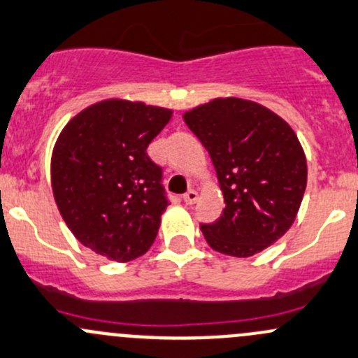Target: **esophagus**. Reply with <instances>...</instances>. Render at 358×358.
<instances>
[{"label":"esophagus","instance_id":"1","mask_svg":"<svg viewBox=\"0 0 358 358\" xmlns=\"http://www.w3.org/2000/svg\"><path fill=\"white\" fill-rule=\"evenodd\" d=\"M197 199H199V194L195 190H189L185 195H183V201H185V204H189V206L195 204V202H197Z\"/></svg>","mask_w":358,"mask_h":358}]
</instances>
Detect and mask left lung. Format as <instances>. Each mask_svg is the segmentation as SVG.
Instances as JSON below:
<instances>
[{
    "label": "left lung",
    "instance_id": "1",
    "mask_svg": "<svg viewBox=\"0 0 358 358\" xmlns=\"http://www.w3.org/2000/svg\"><path fill=\"white\" fill-rule=\"evenodd\" d=\"M209 152L224 197L223 214L201 224L210 248L250 257L295 221L307 187V161L295 131L254 101L217 97L183 115Z\"/></svg>",
    "mask_w": 358,
    "mask_h": 358
}]
</instances>
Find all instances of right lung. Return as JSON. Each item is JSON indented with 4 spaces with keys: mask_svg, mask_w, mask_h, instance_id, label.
I'll return each instance as SVG.
<instances>
[{
    "mask_svg": "<svg viewBox=\"0 0 358 358\" xmlns=\"http://www.w3.org/2000/svg\"><path fill=\"white\" fill-rule=\"evenodd\" d=\"M171 115L106 99L73 116L56 141L51 187L59 214L82 245L110 261H134L156 240L169 202L148 145Z\"/></svg>",
    "mask_w": 358,
    "mask_h": 358,
    "instance_id": "right-lung-1",
    "label": "right lung"
}]
</instances>
